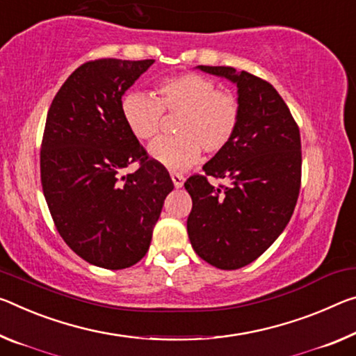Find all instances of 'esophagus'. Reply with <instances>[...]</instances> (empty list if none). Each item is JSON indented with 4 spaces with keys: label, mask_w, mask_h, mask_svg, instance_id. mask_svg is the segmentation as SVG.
Instances as JSON below:
<instances>
[{
    "label": "esophagus",
    "mask_w": 356,
    "mask_h": 356,
    "mask_svg": "<svg viewBox=\"0 0 356 356\" xmlns=\"http://www.w3.org/2000/svg\"><path fill=\"white\" fill-rule=\"evenodd\" d=\"M171 179H172L174 187H176V188H182L184 187V182H185L184 176H180V174H171Z\"/></svg>",
    "instance_id": "1"
}]
</instances>
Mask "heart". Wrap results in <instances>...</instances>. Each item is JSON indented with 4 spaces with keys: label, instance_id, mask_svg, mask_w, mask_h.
I'll list each match as a JSON object with an SVG mask.
<instances>
[{
    "label": "heart",
    "instance_id": "obj_1",
    "mask_svg": "<svg viewBox=\"0 0 356 356\" xmlns=\"http://www.w3.org/2000/svg\"><path fill=\"white\" fill-rule=\"evenodd\" d=\"M158 97L131 92L122 99V115L134 138L149 140L160 131L163 112L180 114L174 138H160L149 147L152 160L169 171L184 172L200 161L201 149L217 154L233 139L241 120V106L233 95L200 74L165 79Z\"/></svg>",
    "mask_w": 356,
    "mask_h": 356
}]
</instances>
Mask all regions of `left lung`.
Segmentation results:
<instances>
[{
    "mask_svg": "<svg viewBox=\"0 0 356 356\" xmlns=\"http://www.w3.org/2000/svg\"><path fill=\"white\" fill-rule=\"evenodd\" d=\"M196 70L238 87L241 120L227 147L202 166L229 187L213 188L205 176L185 182L193 201L188 238L209 264L239 269L266 252L293 216L301 187L300 128L269 82L229 66Z\"/></svg>",
    "mask_w": 356,
    "mask_h": 356,
    "instance_id": "1",
    "label": "left lung"
}]
</instances>
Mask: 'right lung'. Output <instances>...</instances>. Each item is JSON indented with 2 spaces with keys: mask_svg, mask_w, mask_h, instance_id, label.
<instances>
[{
  "mask_svg": "<svg viewBox=\"0 0 356 356\" xmlns=\"http://www.w3.org/2000/svg\"><path fill=\"white\" fill-rule=\"evenodd\" d=\"M155 60L103 58L79 66L47 112L41 182L55 227L72 252L104 269L147 253L174 184L122 115V97ZM140 160V169L120 177Z\"/></svg>",
  "mask_w": 356,
  "mask_h": 356,
  "instance_id": "right-lung-1",
  "label": "right lung"
}]
</instances>
